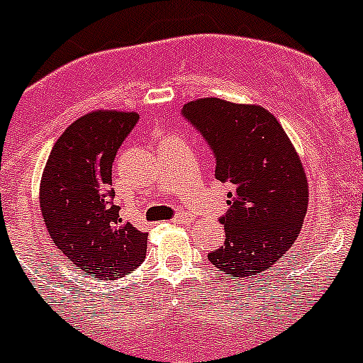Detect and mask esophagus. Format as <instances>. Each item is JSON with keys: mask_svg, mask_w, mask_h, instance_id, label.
I'll use <instances>...</instances> for the list:
<instances>
[{"mask_svg": "<svg viewBox=\"0 0 363 363\" xmlns=\"http://www.w3.org/2000/svg\"><path fill=\"white\" fill-rule=\"evenodd\" d=\"M172 221H174V223H191L192 216L189 214V212H178V214L172 218Z\"/></svg>", "mask_w": 363, "mask_h": 363, "instance_id": "1", "label": "esophagus"}]
</instances>
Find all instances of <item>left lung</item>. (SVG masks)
I'll return each instance as SVG.
<instances>
[{
    "label": "left lung",
    "mask_w": 363,
    "mask_h": 363,
    "mask_svg": "<svg viewBox=\"0 0 363 363\" xmlns=\"http://www.w3.org/2000/svg\"><path fill=\"white\" fill-rule=\"evenodd\" d=\"M216 158V179L232 184L225 242L208 261L234 277H255L297 239L308 211V179L279 121L261 106L199 99L182 109Z\"/></svg>",
    "instance_id": "left-lung-1"
}]
</instances>
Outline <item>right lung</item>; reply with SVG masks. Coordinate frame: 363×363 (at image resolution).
<instances>
[{"instance_id":"right-lung-1","label":"right lung","mask_w":363,"mask_h":363,"mask_svg":"<svg viewBox=\"0 0 363 363\" xmlns=\"http://www.w3.org/2000/svg\"><path fill=\"white\" fill-rule=\"evenodd\" d=\"M140 116L93 111L73 122L53 145L39 191L46 230L69 264L97 279H118L140 266L147 234L118 216L111 167Z\"/></svg>"}]
</instances>
